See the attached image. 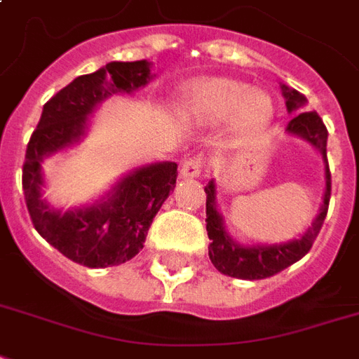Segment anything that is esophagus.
<instances>
[{"label": "esophagus", "mask_w": 359, "mask_h": 359, "mask_svg": "<svg viewBox=\"0 0 359 359\" xmlns=\"http://www.w3.org/2000/svg\"><path fill=\"white\" fill-rule=\"evenodd\" d=\"M204 170V158L191 157L185 158L182 164V176L183 177H198Z\"/></svg>", "instance_id": "1"}]
</instances>
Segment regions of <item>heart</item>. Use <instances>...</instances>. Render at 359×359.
Listing matches in <instances>:
<instances>
[{
  "mask_svg": "<svg viewBox=\"0 0 359 359\" xmlns=\"http://www.w3.org/2000/svg\"><path fill=\"white\" fill-rule=\"evenodd\" d=\"M185 109L201 123H219L229 118L231 130L236 136H250L271 121L274 106L269 94L250 88L244 81L208 77L191 88Z\"/></svg>",
  "mask_w": 359,
  "mask_h": 359,
  "instance_id": "1",
  "label": "heart"
}]
</instances>
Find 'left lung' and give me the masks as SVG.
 <instances>
[{"label": "left lung", "mask_w": 359, "mask_h": 359, "mask_svg": "<svg viewBox=\"0 0 359 359\" xmlns=\"http://www.w3.org/2000/svg\"><path fill=\"white\" fill-rule=\"evenodd\" d=\"M280 88L284 94L287 111H299V107H303L304 104L303 96L287 85H280ZM287 132L297 134L306 142H311L322 153L323 161H325V195H323L320 214H318L316 221L312 223V227L299 241L280 244V246H238L225 233L221 215L215 208V185L214 182H208V185L204 187V193H206V231H208V238L212 241L208 248V255L215 269L223 274H227V276L241 280H263L278 274L293 263H297L301 257L311 252L312 244L316 241L318 233L323 225V219L327 215L331 196V172L330 164H327V128L316 111H301L293 115L290 125H287Z\"/></svg>", "instance_id": "1"}]
</instances>
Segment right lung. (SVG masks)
<instances>
[{
	"instance_id": "add662e5",
	"label": "right lung",
	"mask_w": 359,
	"mask_h": 359,
	"mask_svg": "<svg viewBox=\"0 0 359 359\" xmlns=\"http://www.w3.org/2000/svg\"><path fill=\"white\" fill-rule=\"evenodd\" d=\"M149 62H109L81 75L48 100L26 147L24 201L32 223L62 255L90 269L121 265L144 248L153 217L176 187L177 164L158 163L132 172L113 195L90 208L58 212L41 201V161L83 136L87 115L113 93H132L149 79Z\"/></svg>"
}]
</instances>
